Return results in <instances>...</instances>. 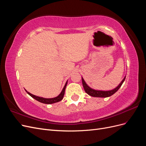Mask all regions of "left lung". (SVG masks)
Wrapping results in <instances>:
<instances>
[{"instance_id":"obj_1","label":"left lung","mask_w":146,"mask_h":146,"mask_svg":"<svg viewBox=\"0 0 146 146\" xmlns=\"http://www.w3.org/2000/svg\"><path fill=\"white\" fill-rule=\"evenodd\" d=\"M125 79V77L123 78L121 83L119 84L116 88H114V90L111 91H98V90L92 89V88H91L90 87H89L87 85V84L85 83V80H83V78H82V84H83V86L84 88V90H85V92L88 95L92 97H96V98H107V97L112 96L113 94L115 93L116 91H117V90L120 88V87L122 85L123 82H124Z\"/></svg>"}]
</instances>
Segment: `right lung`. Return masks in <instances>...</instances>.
Segmentation results:
<instances>
[{
  "instance_id": "obj_1",
  "label": "right lung",
  "mask_w": 146,
  "mask_h": 146,
  "mask_svg": "<svg viewBox=\"0 0 146 146\" xmlns=\"http://www.w3.org/2000/svg\"><path fill=\"white\" fill-rule=\"evenodd\" d=\"M67 83H68V82H66L65 85L63 88V89L62 90V91L61 92V93L57 96L56 97V98H51V99H46V98H40V97H38V96H36L35 95H33L31 93H30V92H27V93L32 97V98H34L35 100H36L39 102H40L41 103H43V104H54V103H56V102H60L61 101V100L63 99V96L64 95V92H65V89H66V85H67Z\"/></svg>"
}]
</instances>
